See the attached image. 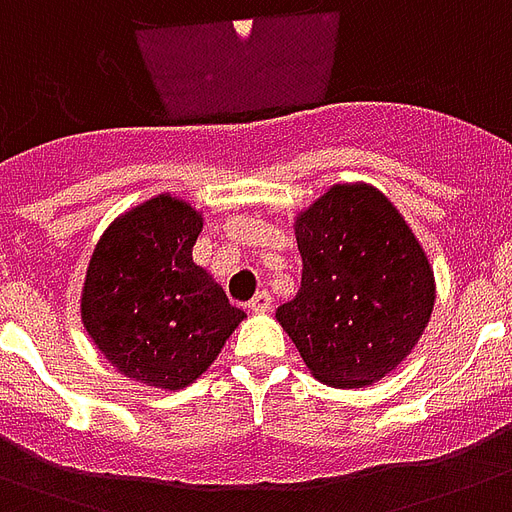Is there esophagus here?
<instances>
[{
	"mask_svg": "<svg viewBox=\"0 0 512 512\" xmlns=\"http://www.w3.org/2000/svg\"><path fill=\"white\" fill-rule=\"evenodd\" d=\"M271 305H273V297L271 292H257L252 300H249V311L252 313H265V311H271Z\"/></svg>",
	"mask_w": 512,
	"mask_h": 512,
	"instance_id": "34e87169",
	"label": "esophagus"
}]
</instances>
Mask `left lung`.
Masks as SVG:
<instances>
[{"label": "left lung", "instance_id": "8db88e82", "mask_svg": "<svg viewBox=\"0 0 512 512\" xmlns=\"http://www.w3.org/2000/svg\"><path fill=\"white\" fill-rule=\"evenodd\" d=\"M303 281L276 311L305 366L335 388L390 374L420 340L436 284L412 228L372 185H335L297 217Z\"/></svg>", "mask_w": 512, "mask_h": 512}]
</instances>
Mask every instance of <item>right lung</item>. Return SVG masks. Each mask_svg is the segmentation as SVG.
Listing matches in <instances>:
<instances>
[{"label": "right lung", "instance_id": "add662e5", "mask_svg": "<svg viewBox=\"0 0 512 512\" xmlns=\"http://www.w3.org/2000/svg\"><path fill=\"white\" fill-rule=\"evenodd\" d=\"M201 215L175 196L130 209L92 252L82 321L92 342L132 380L180 390L207 372L244 311L193 263Z\"/></svg>", "mask_w": 512, "mask_h": 512}]
</instances>
